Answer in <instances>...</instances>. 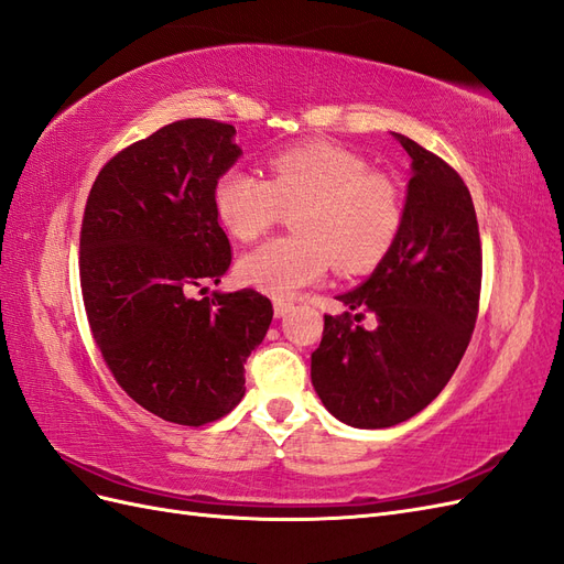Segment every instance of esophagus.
<instances>
[{
    "instance_id": "esophagus-1",
    "label": "esophagus",
    "mask_w": 564,
    "mask_h": 564,
    "mask_svg": "<svg viewBox=\"0 0 564 564\" xmlns=\"http://www.w3.org/2000/svg\"><path fill=\"white\" fill-rule=\"evenodd\" d=\"M291 310H293L291 300H273V314H276V318L285 316Z\"/></svg>"
}]
</instances>
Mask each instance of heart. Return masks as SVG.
Returning <instances> with one entry per match:
<instances>
[{"label": "heart", "instance_id": "obj_1", "mask_svg": "<svg viewBox=\"0 0 564 564\" xmlns=\"http://www.w3.org/2000/svg\"><path fill=\"white\" fill-rule=\"evenodd\" d=\"M269 180L231 167L213 188L219 224L254 240L293 213L295 236L271 238L238 264L257 291L285 297L326 279L333 262L347 273L373 269L404 224V193L390 174L330 141H304L267 158Z\"/></svg>", "mask_w": 564, "mask_h": 564}]
</instances>
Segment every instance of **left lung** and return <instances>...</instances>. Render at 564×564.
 <instances>
[{
  "label": "left lung",
  "instance_id": "1",
  "mask_svg": "<svg viewBox=\"0 0 564 564\" xmlns=\"http://www.w3.org/2000/svg\"><path fill=\"white\" fill-rule=\"evenodd\" d=\"M411 155L404 224L359 288L337 295L347 312L324 316L312 384L351 427H392L421 413L452 380L479 310L481 246L468 186L442 158L404 134ZM366 311L379 326L354 325Z\"/></svg>",
  "mask_w": 564,
  "mask_h": 564
}]
</instances>
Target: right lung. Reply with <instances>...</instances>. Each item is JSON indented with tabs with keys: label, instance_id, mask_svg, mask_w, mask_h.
Here are the masks:
<instances>
[{
	"label": "right lung",
	"instance_id": "right-lung-1",
	"mask_svg": "<svg viewBox=\"0 0 564 564\" xmlns=\"http://www.w3.org/2000/svg\"><path fill=\"white\" fill-rule=\"evenodd\" d=\"M236 127L188 118L110 158L89 191L79 283L112 378L139 406L198 427L246 394V359L264 340L271 302L252 288L205 293L231 264L213 207L240 158Z\"/></svg>",
	"mask_w": 564,
	"mask_h": 564
}]
</instances>
